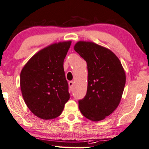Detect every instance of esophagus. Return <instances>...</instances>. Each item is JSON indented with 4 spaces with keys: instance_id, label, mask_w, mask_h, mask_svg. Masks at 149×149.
<instances>
[{
    "instance_id": "34e87169",
    "label": "esophagus",
    "mask_w": 149,
    "mask_h": 149,
    "mask_svg": "<svg viewBox=\"0 0 149 149\" xmlns=\"http://www.w3.org/2000/svg\"><path fill=\"white\" fill-rule=\"evenodd\" d=\"M73 85H74V82L73 81H70L69 83H68V86H69V87L70 88V89H72Z\"/></svg>"
}]
</instances>
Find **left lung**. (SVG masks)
Instances as JSON below:
<instances>
[{
	"mask_svg": "<svg viewBox=\"0 0 149 149\" xmlns=\"http://www.w3.org/2000/svg\"><path fill=\"white\" fill-rule=\"evenodd\" d=\"M74 49L87 62L88 69L87 94L79 101V109L87 119L101 121L119 105L126 73L117 56L105 47L79 41Z\"/></svg>",
	"mask_w": 149,
	"mask_h": 149,
	"instance_id": "8db88e82",
	"label": "left lung"
}]
</instances>
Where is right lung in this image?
<instances>
[{"instance_id": "obj_1", "label": "right lung", "mask_w": 149, "mask_h": 149, "mask_svg": "<svg viewBox=\"0 0 149 149\" xmlns=\"http://www.w3.org/2000/svg\"><path fill=\"white\" fill-rule=\"evenodd\" d=\"M71 42L54 43L40 49L21 70L23 100L30 111L41 119L58 117L70 98L63 64Z\"/></svg>"}]
</instances>
